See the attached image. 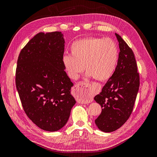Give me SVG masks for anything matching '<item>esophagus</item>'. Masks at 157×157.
<instances>
[{
	"label": "esophagus",
	"mask_w": 157,
	"mask_h": 157,
	"mask_svg": "<svg viewBox=\"0 0 157 157\" xmlns=\"http://www.w3.org/2000/svg\"><path fill=\"white\" fill-rule=\"evenodd\" d=\"M79 86H81V89H80V92H82V93L88 94V89L86 88L88 87V85L86 83H81V84H79Z\"/></svg>",
	"instance_id": "34e87169"
}]
</instances>
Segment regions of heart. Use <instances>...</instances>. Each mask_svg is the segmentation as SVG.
Returning a JSON list of instances; mask_svg holds the SVG:
<instances>
[{"mask_svg": "<svg viewBox=\"0 0 157 157\" xmlns=\"http://www.w3.org/2000/svg\"><path fill=\"white\" fill-rule=\"evenodd\" d=\"M71 54L62 58L63 67L69 77L77 80L86 69L88 77L106 81L117 67L118 50L110 39L89 37L76 40L71 44Z\"/></svg>", "mask_w": 157, "mask_h": 157, "instance_id": "heart-1", "label": "heart"}]
</instances>
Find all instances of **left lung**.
<instances>
[{
	"instance_id": "1",
	"label": "left lung",
	"mask_w": 157,
	"mask_h": 157,
	"mask_svg": "<svg viewBox=\"0 0 157 157\" xmlns=\"http://www.w3.org/2000/svg\"><path fill=\"white\" fill-rule=\"evenodd\" d=\"M115 35L120 49L117 65L101 92L94 97L102 108L95 123L104 132L117 130L129 118L140 87L134 52L119 35Z\"/></svg>"
}]
</instances>
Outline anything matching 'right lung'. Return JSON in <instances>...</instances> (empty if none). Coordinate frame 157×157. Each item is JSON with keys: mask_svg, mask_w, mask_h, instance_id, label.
<instances>
[{"mask_svg": "<svg viewBox=\"0 0 157 157\" xmlns=\"http://www.w3.org/2000/svg\"><path fill=\"white\" fill-rule=\"evenodd\" d=\"M65 39L61 32L39 33L17 59L16 88L27 117L42 130L56 132L67 122L76 100L62 63Z\"/></svg>", "mask_w": 157, "mask_h": 157, "instance_id": "obj_1", "label": "right lung"}]
</instances>
